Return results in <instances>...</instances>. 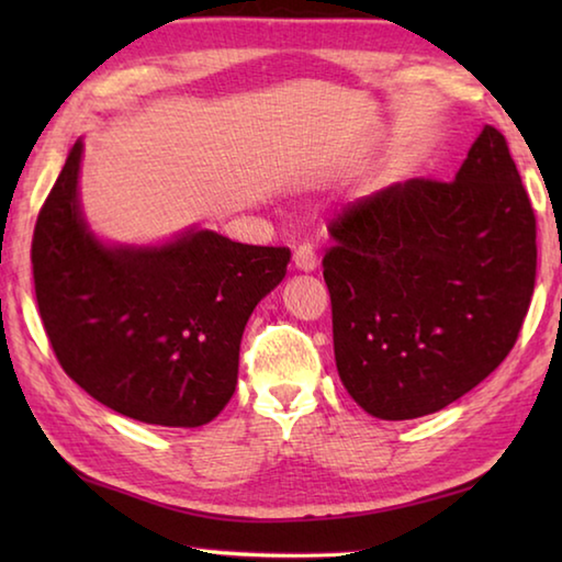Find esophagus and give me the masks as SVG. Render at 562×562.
<instances>
[{
  "instance_id": "1",
  "label": "esophagus",
  "mask_w": 562,
  "mask_h": 562,
  "mask_svg": "<svg viewBox=\"0 0 562 562\" xmlns=\"http://www.w3.org/2000/svg\"><path fill=\"white\" fill-rule=\"evenodd\" d=\"M292 260H294V268L302 272H312L317 268V255H315V250H312V245H307V243H302L297 250H294Z\"/></svg>"
}]
</instances>
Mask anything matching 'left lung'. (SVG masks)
<instances>
[{
	"mask_svg": "<svg viewBox=\"0 0 562 562\" xmlns=\"http://www.w3.org/2000/svg\"><path fill=\"white\" fill-rule=\"evenodd\" d=\"M329 235L337 372L367 414L439 412L516 345L536 288V213L501 131H481L456 180L376 190Z\"/></svg>",
	"mask_w": 562,
	"mask_h": 562,
	"instance_id": "left-lung-1",
	"label": "left lung"
}]
</instances>
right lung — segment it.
<instances>
[{"label": "right lung", "instance_id": "1", "mask_svg": "<svg viewBox=\"0 0 562 562\" xmlns=\"http://www.w3.org/2000/svg\"><path fill=\"white\" fill-rule=\"evenodd\" d=\"M76 140L36 217L34 292L66 374L103 406L156 426H203L237 384L255 304L278 288L290 247L188 231L160 247H106L79 207Z\"/></svg>", "mask_w": 562, "mask_h": 562}]
</instances>
